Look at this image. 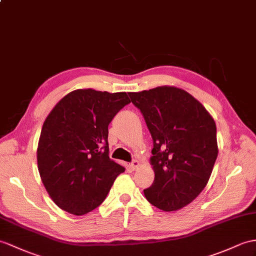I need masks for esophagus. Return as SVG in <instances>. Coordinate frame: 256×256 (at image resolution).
I'll list each match as a JSON object with an SVG mask.
<instances>
[{
  "label": "esophagus",
  "instance_id": "34e87169",
  "mask_svg": "<svg viewBox=\"0 0 256 256\" xmlns=\"http://www.w3.org/2000/svg\"><path fill=\"white\" fill-rule=\"evenodd\" d=\"M139 166H140V162L139 160H134L132 163L129 164V167L132 168V170H138L139 168Z\"/></svg>",
  "mask_w": 256,
  "mask_h": 256
}]
</instances>
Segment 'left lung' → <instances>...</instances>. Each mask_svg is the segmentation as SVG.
Listing matches in <instances>:
<instances>
[{
    "label": "left lung",
    "instance_id": "obj_1",
    "mask_svg": "<svg viewBox=\"0 0 256 256\" xmlns=\"http://www.w3.org/2000/svg\"><path fill=\"white\" fill-rule=\"evenodd\" d=\"M153 139L154 182L143 190L162 210L186 206L208 184L218 155L216 124L190 93L172 86L129 92Z\"/></svg>",
    "mask_w": 256,
    "mask_h": 256
}]
</instances>
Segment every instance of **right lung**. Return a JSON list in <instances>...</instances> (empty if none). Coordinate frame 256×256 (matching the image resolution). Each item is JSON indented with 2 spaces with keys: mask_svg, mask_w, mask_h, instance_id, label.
Instances as JSON below:
<instances>
[{
  "mask_svg": "<svg viewBox=\"0 0 256 256\" xmlns=\"http://www.w3.org/2000/svg\"><path fill=\"white\" fill-rule=\"evenodd\" d=\"M126 92L78 89L55 105L43 122L38 170L50 198L77 216L101 204L124 167L110 158L108 124L124 105Z\"/></svg>",
  "mask_w": 256,
  "mask_h": 256,
  "instance_id": "add662e5",
  "label": "right lung"
}]
</instances>
